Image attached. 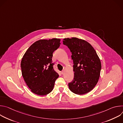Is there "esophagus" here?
<instances>
[{"instance_id": "esophagus-1", "label": "esophagus", "mask_w": 123, "mask_h": 123, "mask_svg": "<svg viewBox=\"0 0 123 123\" xmlns=\"http://www.w3.org/2000/svg\"><path fill=\"white\" fill-rule=\"evenodd\" d=\"M64 73V71H62L61 72V74H63Z\"/></svg>"}]
</instances>
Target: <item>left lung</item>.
<instances>
[{"label":"left lung","mask_w":123,"mask_h":123,"mask_svg":"<svg viewBox=\"0 0 123 123\" xmlns=\"http://www.w3.org/2000/svg\"><path fill=\"white\" fill-rule=\"evenodd\" d=\"M63 44L72 52L74 78L68 83L71 92L82 95L91 91L100 75L101 63L92 46L86 41L76 37L64 38Z\"/></svg>","instance_id":"obj_1"}]
</instances>
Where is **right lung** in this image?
Masks as SVG:
<instances>
[{"label":"right lung","instance_id":"1","mask_svg":"<svg viewBox=\"0 0 123 123\" xmlns=\"http://www.w3.org/2000/svg\"><path fill=\"white\" fill-rule=\"evenodd\" d=\"M60 39H41L27 50L22 58V76L31 92L45 95L54 89L58 74L53 68L52 54L60 46Z\"/></svg>","mask_w":123,"mask_h":123}]
</instances>
